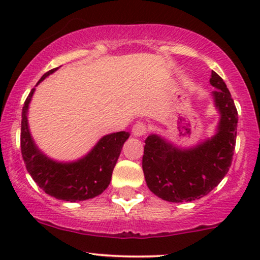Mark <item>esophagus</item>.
<instances>
[{"instance_id":"obj_1","label":"esophagus","mask_w":260,"mask_h":260,"mask_svg":"<svg viewBox=\"0 0 260 260\" xmlns=\"http://www.w3.org/2000/svg\"><path fill=\"white\" fill-rule=\"evenodd\" d=\"M148 132V126L144 122H137L132 128V133L134 137H143Z\"/></svg>"}]
</instances>
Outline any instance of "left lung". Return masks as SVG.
<instances>
[{
	"instance_id": "left-lung-1",
	"label": "left lung",
	"mask_w": 260,
	"mask_h": 260,
	"mask_svg": "<svg viewBox=\"0 0 260 260\" xmlns=\"http://www.w3.org/2000/svg\"><path fill=\"white\" fill-rule=\"evenodd\" d=\"M210 84L220 112L217 132L194 148L178 149L156 134L145 139L143 172L149 189L172 203L201 199L229 172L237 136V109L221 77L213 71Z\"/></svg>"
}]
</instances>
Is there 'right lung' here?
<instances>
[{"label": "right lung", "mask_w": 260, "mask_h": 260, "mask_svg": "<svg viewBox=\"0 0 260 260\" xmlns=\"http://www.w3.org/2000/svg\"><path fill=\"white\" fill-rule=\"evenodd\" d=\"M58 68V67H57ZM57 68L49 71L39 83ZM35 89H31L22 110L20 149L29 175L49 196L66 202H80L94 198L106 189L122 147L129 137L117 132L103 137L83 159L74 162H57L44 155L35 145L28 127V107Z\"/></svg>", "instance_id": "right-lung-1"}]
</instances>
